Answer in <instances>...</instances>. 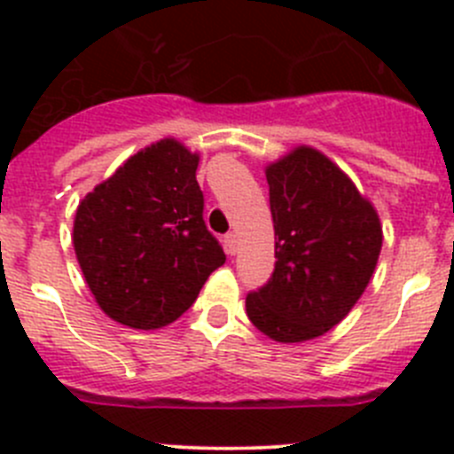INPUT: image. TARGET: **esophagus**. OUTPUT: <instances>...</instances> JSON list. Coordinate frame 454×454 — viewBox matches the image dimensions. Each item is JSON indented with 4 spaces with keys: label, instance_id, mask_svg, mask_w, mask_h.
Listing matches in <instances>:
<instances>
[{
    "label": "esophagus",
    "instance_id": "esophagus-1",
    "mask_svg": "<svg viewBox=\"0 0 454 454\" xmlns=\"http://www.w3.org/2000/svg\"><path fill=\"white\" fill-rule=\"evenodd\" d=\"M223 248H226L228 255H232V253L237 251V235H235V232H228V235L223 237Z\"/></svg>",
    "mask_w": 454,
    "mask_h": 454
}]
</instances>
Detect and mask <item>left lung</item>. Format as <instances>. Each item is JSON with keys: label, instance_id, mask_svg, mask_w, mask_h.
Here are the masks:
<instances>
[{"label": "left lung", "instance_id": "obj_1", "mask_svg": "<svg viewBox=\"0 0 454 454\" xmlns=\"http://www.w3.org/2000/svg\"><path fill=\"white\" fill-rule=\"evenodd\" d=\"M264 174L276 269L247 296V314L273 341L301 344L333 330L364 294L382 226L348 174L314 146H296Z\"/></svg>", "mask_w": 454, "mask_h": 454}]
</instances>
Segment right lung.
Segmentation results:
<instances>
[{"mask_svg":"<svg viewBox=\"0 0 454 454\" xmlns=\"http://www.w3.org/2000/svg\"><path fill=\"white\" fill-rule=\"evenodd\" d=\"M197 167L199 153L165 137L130 156L76 207V260L99 308L117 324H174L226 262L203 222Z\"/></svg>","mask_w":454,"mask_h":454,"instance_id":"obj_1","label":"right lung"}]
</instances>
